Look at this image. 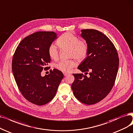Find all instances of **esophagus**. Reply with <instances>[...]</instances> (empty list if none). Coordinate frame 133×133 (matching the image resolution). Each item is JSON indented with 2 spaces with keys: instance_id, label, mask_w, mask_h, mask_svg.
I'll return each mask as SVG.
<instances>
[{
  "instance_id": "1",
  "label": "esophagus",
  "mask_w": 133,
  "mask_h": 133,
  "mask_svg": "<svg viewBox=\"0 0 133 133\" xmlns=\"http://www.w3.org/2000/svg\"><path fill=\"white\" fill-rule=\"evenodd\" d=\"M63 74H64V76H66V75H68V74H69V73H68V72H63Z\"/></svg>"
}]
</instances>
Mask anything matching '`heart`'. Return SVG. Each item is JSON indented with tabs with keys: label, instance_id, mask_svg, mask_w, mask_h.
Here are the masks:
<instances>
[{
	"label": "heart",
	"instance_id": "obj_1",
	"mask_svg": "<svg viewBox=\"0 0 133 133\" xmlns=\"http://www.w3.org/2000/svg\"><path fill=\"white\" fill-rule=\"evenodd\" d=\"M56 44L61 49H68V55L69 57H74L78 61H82L86 58L89 51V46L84 40H79L78 37L70 31H67L58 38ZM50 57L53 60H57L59 56L57 47L51 45L48 49ZM76 65V62L72 59L62 60L58 62L56 67L63 72L70 71L71 69Z\"/></svg>",
	"mask_w": 133,
	"mask_h": 133
}]
</instances>
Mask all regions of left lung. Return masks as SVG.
Masks as SVG:
<instances>
[{
    "label": "left lung",
    "instance_id": "left-lung-1",
    "mask_svg": "<svg viewBox=\"0 0 133 133\" xmlns=\"http://www.w3.org/2000/svg\"><path fill=\"white\" fill-rule=\"evenodd\" d=\"M81 36L89 46L87 57L78 69L84 74H73L71 88L75 97L83 104L92 105L102 100L112 89L117 74L119 58L114 44L95 29H82Z\"/></svg>",
    "mask_w": 133,
    "mask_h": 133
}]
</instances>
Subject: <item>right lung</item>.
Listing matches in <instances>:
<instances>
[{
    "mask_svg": "<svg viewBox=\"0 0 133 133\" xmlns=\"http://www.w3.org/2000/svg\"><path fill=\"white\" fill-rule=\"evenodd\" d=\"M57 39L54 31H38L25 37L18 45L12 58V70L18 88L29 102L43 105L56 95L64 77L62 71L54 69L49 75H41L48 70L50 63L48 49Z\"/></svg>",
    "mask_w": 133,
    "mask_h": 133,
    "instance_id": "1",
    "label": "right lung"
}]
</instances>
